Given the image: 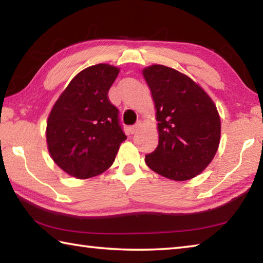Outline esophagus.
<instances>
[{
  "label": "esophagus",
  "instance_id": "1",
  "mask_svg": "<svg viewBox=\"0 0 263 263\" xmlns=\"http://www.w3.org/2000/svg\"><path fill=\"white\" fill-rule=\"evenodd\" d=\"M139 127H140V123H138V124H136V125H133V126H131L130 128H128V131H130V133H136L138 130H139Z\"/></svg>",
  "mask_w": 263,
  "mask_h": 263
}]
</instances>
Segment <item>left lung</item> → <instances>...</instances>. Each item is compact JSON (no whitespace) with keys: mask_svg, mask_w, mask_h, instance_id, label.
I'll return each mask as SVG.
<instances>
[{"mask_svg":"<svg viewBox=\"0 0 263 263\" xmlns=\"http://www.w3.org/2000/svg\"><path fill=\"white\" fill-rule=\"evenodd\" d=\"M157 110L159 144L145 157L159 175L186 181L205 169L220 141V117L205 90L193 79L163 65L142 69Z\"/></svg>","mask_w":263,"mask_h":263,"instance_id":"obj_1","label":"left lung"}]
</instances>
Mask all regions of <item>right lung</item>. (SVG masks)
<instances>
[{"instance_id":"obj_1","label":"right lung","mask_w":263,"mask_h":263,"mask_svg":"<svg viewBox=\"0 0 263 263\" xmlns=\"http://www.w3.org/2000/svg\"><path fill=\"white\" fill-rule=\"evenodd\" d=\"M118 73V67L108 64L81 70L48 115V152L70 176L84 180L102 174L114 163L126 139L119 125L118 109L108 97Z\"/></svg>"}]
</instances>
